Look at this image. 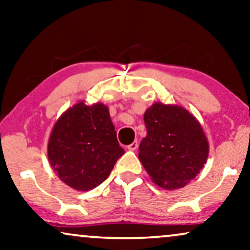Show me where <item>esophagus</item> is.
<instances>
[{"mask_svg": "<svg viewBox=\"0 0 250 250\" xmlns=\"http://www.w3.org/2000/svg\"><path fill=\"white\" fill-rule=\"evenodd\" d=\"M139 147V142L138 141H133L131 145L127 146V149L128 150H135V149H138Z\"/></svg>", "mask_w": 250, "mask_h": 250, "instance_id": "1", "label": "esophagus"}]
</instances>
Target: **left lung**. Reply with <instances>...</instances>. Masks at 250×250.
I'll list each match as a JSON object with an SVG mask.
<instances>
[{
	"instance_id": "8db88e82",
	"label": "left lung",
	"mask_w": 250,
	"mask_h": 250,
	"mask_svg": "<svg viewBox=\"0 0 250 250\" xmlns=\"http://www.w3.org/2000/svg\"><path fill=\"white\" fill-rule=\"evenodd\" d=\"M147 135L139 146V160L156 185L177 189L199 174L209 145L200 123L186 109L155 103L145 112Z\"/></svg>"
}]
</instances>
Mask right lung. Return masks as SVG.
Here are the masks:
<instances>
[{"label":"right lung","mask_w":250,"mask_h":250,"mask_svg":"<svg viewBox=\"0 0 250 250\" xmlns=\"http://www.w3.org/2000/svg\"><path fill=\"white\" fill-rule=\"evenodd\" d=\"M109 110L101 103H77L55 124L48 142V158L60 179L77 190L102 184L124 154Z\"/></svg>","instance_id":"obj_1"}]
</instances>
